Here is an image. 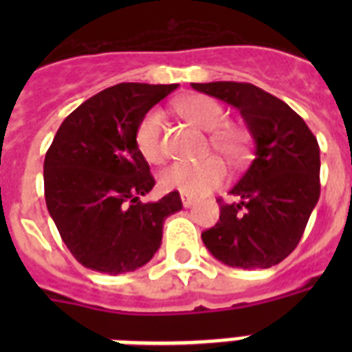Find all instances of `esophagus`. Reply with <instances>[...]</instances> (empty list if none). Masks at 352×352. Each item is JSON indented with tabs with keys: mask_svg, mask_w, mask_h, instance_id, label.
Returning <instances> with one entry per match:
<instances>
[{
	"mask_svg": "<svg viewBox=\"0 0 352 352\" xmlns=\"http://www.w3.org/2000/svg\"><path fill=\"white\" fill-rule=\"evenodd\" d=\"M181 201L184 208H190V206L193 204V197L190 195V193H181Z\"/></svg>",
	"mask_w": 352,
	"mask_h": 352,
	"instance_id": "34e87169",
	"label": "esophagus"
}]
</instances>
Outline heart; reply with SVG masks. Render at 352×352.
Masks as SVG:
<instances>
[{
	"label": "heart",
	"mask_w": 352,
	"mask_h": 352,
	"mask_svg": "<svg viewBox=\"0 0 352 352\" xmlns=\"http://www.w3.org/2000/svg\"><path fill=\"white\" fill-rule=\"evenodd\" d=\"M177 111L190 124L203 131H214L210 135V146L230 164H239L246 157L248 138L241 129L223 126L225 109L215 100L203 95L184 96L177 102ZM135 142L144 159L148 162H160L164 157L162 149V113L151 109L140 118L135 131ZM225 179V166L219 159L208 157L201 162H175L160 173L162 190H177L181 193L197 195L221 184Z\"/></svg>",
	"instance_id": "b5f03b06"
}]
</instances>
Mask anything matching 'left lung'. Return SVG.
Masks as SVG:
<instances>
[{
  "instance_id": "1",
  "label": "left lung",
  "mask_w": 352,
  "mask_h": 352,
  "mask_svg": "<svg viewBox=\"0 0 352 352\" xmlns=\"http://www.w3.org/2000/svg\"><path fill=\"white\" fill-rule=\"evenodd\" d=\"M199 93L239 109L254 140V159L217 201V225L203 232L210 254L235 268H270L294 250L320 199V146L303 118L252 84H192Z\"/></svg>"
}]
</instances>
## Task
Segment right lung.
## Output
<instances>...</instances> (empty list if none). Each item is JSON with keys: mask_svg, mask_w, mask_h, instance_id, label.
Instances as JSON below:
<instances>
[{"mask_svg": "<svg viewBox=\"0 0 352 352\" xmlns=\"http://www.w3.org/2000/svg\"><path fill=\"white\" fill-rule=\"evenodd\" d=\"M179 84H118L78 106L54 135L43 162L45 203L63 243L85 268L133 272L155 256L179 192L155 203V186L135 142L140 118Z\"/></svg>", "mask_w": 352, "mask_h": 352, "instance_id": "right-lung-1", "label": "right lung"}]
</instances>
